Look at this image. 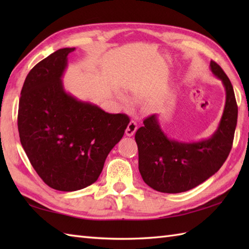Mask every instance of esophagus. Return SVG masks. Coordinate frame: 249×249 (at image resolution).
Returning a JSON list of instances; mask_svg holds the SVG:
<instances>
[{
    "mask_svg": "<svg viewBox=\"0 0 249 249\" xmlns=\"http://www.w3.org/2000/svg\"><path fill=\"white\" fill-rule=\"evenodd\" d=\"M137 128H138V126H137L136 122H135V121H130L129 124L127 125V128H126V130H125V134L127 135L128 137L134 136L135 133H136Z\"/></svg>",
    "mask_w": 249,
    "mask_h": 249,
    "instance_id": "34e87169",
    "label": "esophagus"
}]
</instances>
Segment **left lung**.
<instances>
[{"instance_id":"obj_1","label":"left lung","mask_w":249,"mask_h":249,"mask_svg":"<svg viewBox=\"0 0 249 249\" xmlns=\"http://www.w3.org/2000/svg\"><path fill=\"white\" fill-rule=\"evenodd\" d=\"M210 70L226 91L223 115L210 138L195 142L168 138L157 114L146 118L137 130L139 171L145 184L157 192L178 194L195 188L219 170L231 151L237 122L233 87L217 63L211 61Z\"/></svg>"}]
</instances>
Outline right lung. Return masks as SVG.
<instances>
[{
    "mask_svg": "<svg viewBox=\"0 0 249 249\" xmlns=\"http://www.w3.org/2000/svg\"><path fill=\"white\" fill-rule=\"evenodd\" d=\"M75 48L56 50L36 64L21 89L20 142L31 165L51 188L75 192L97 181L129 118L108 113L65 91L62 77Z\"/></svg>",
    "mask_w": 249,
    "mask_h": 249,
    "instance_id": "1",
    "label": "right lung"
}]
</instances>
